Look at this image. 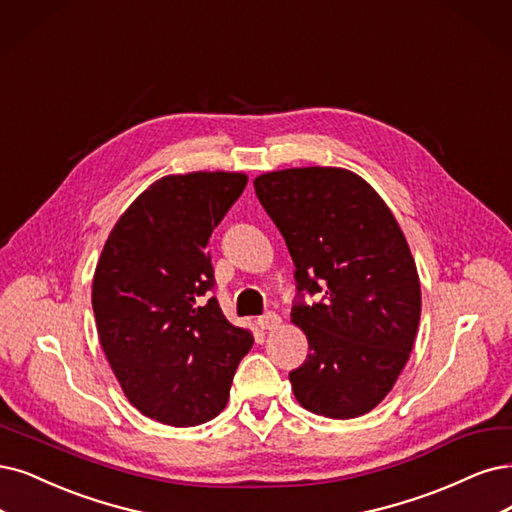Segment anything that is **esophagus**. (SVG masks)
Masks as SVG:
<instances>
[{
	"label": "esophagus",
	"instance_id": "obj_1",
	"mask_svg": "<svg viewBox=\"0 0 512 512\" xmlns=\"http://www.w3.org/2000/svg\"><path fill=\"white\" fill-rule=\"evenodd\" d=\"M257 325L263 329V331H272L280 325V316L276 312H268L257 318Z\"/></svg>",
	"mask_w": 512,
	"mask_h": 512
}]
</instances>
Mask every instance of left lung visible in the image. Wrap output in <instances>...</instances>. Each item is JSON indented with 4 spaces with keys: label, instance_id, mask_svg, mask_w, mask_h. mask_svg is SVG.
I'll use <instances>...</instances> for the list:
<instances>
[{
    "label": "left lung",
    "instance_id": "obj_1",
    "mask_svg": "<svg viewBox=\"0 0 512 512\" xmlns=\"http://www.w3.org/2000/svg\"><path fill=\"white\" fill-rule=\"evenodd\" d=\"M255 194L295 263L291 320L310 346L289 373L295 399L325 418H358L392 390L418 333L409 244L375 189L344 168L276 170L255 179Z\"/></svg>",
    "mask_w": 512,
    "mask_h": 512
}]
</instances>
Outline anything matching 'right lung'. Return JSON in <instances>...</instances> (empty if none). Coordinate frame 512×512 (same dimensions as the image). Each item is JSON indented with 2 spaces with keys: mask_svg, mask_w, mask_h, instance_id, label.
Segmentation results:
<instances>
[{
  "mask_svg": "<svg viewBox=\"0 0 512 512\" xmlns=\"http://www.w3.org/2000/svg\"><path fill=\"white\" fill-rule=\"evenodd\" d=\"M246 185L242 173L170 175L113 227L92 280V310L126 399L168 426L223 411L253 335L219 308L208 238Z\"/></svg>",
  "mask_w": 512,
  "mask_h": 512,
  "instance_id": "add662e5",
  "label": "right lung"
}]
</instances>
